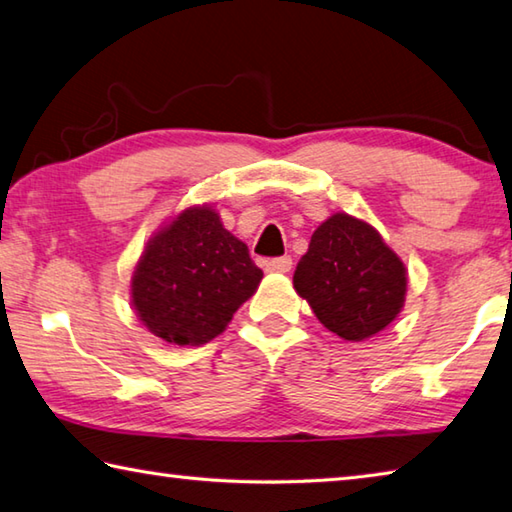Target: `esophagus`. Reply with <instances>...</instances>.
<instances>
[{
    "label": "esophagus",
    "instance_id": "esophagus-1",
    "mask_svg": "<svg viewBox=\"0 0 512 512\" xmlns=\"http://www.w3.org/2000/svg\"><path fill=\"white\" fill-rule=\"evenodd\" d=\"M291 257H275V259H268L266 262V271L268 273H288L291 271Z\"/></svg>",
    "mask_w": 512,
    "mask_h": 512
}]
</instances>
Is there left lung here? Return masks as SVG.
<instances>
[{
    "instance_id": "obj_1",
    "label": "left lung",
    "mask_w": 512,
    "mask_h": 512,
    "mask_svg": "<svg viewBox=\"0 0 512 512\" xmlns=\"http://www.w3.org/2000/svg\"><path fill=\"white\" fill-rule=\"evenodd\" d=\"M293 288L331 333L362 342L403 311L407 268L369 221L333 212L297 262Z\"/></svg>"
}]
</instances>
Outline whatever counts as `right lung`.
I'll return each instance as SVG.
<instances>
[{
  "label": "right lung",
  "mask_w": 512,
  "mask_h": 512,
  "mask_svg": "<svg viewBox=\"0 0 512 512\" xmlns=\"http://www.w3.org/2000/svg\"><path fill=\"white\" fill-rule=\"evenodd\" d=\"M262 268L221 224L215 206H188L147 239L129 282L136 318L174 347H201L226 331L255 295Z\"/></svg>",
  "instance_id": "add662e5"
}]
</instances>
